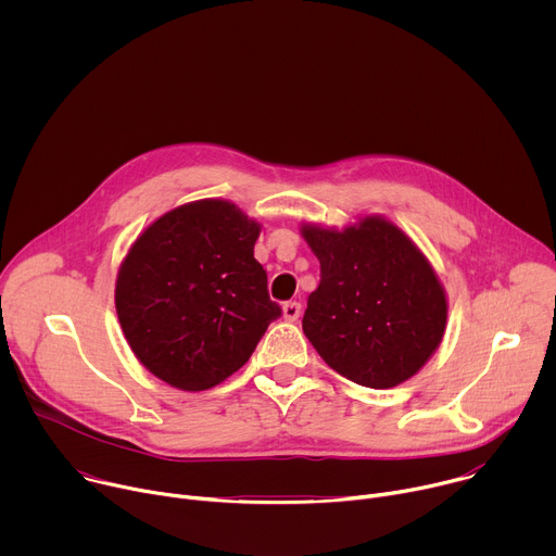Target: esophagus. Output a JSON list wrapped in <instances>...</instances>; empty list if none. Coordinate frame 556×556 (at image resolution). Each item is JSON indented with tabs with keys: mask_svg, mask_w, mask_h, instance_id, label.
<instances>
[{
	"mask_svg": "<svg viewBox=\"0 0 556 556\" xmlns=\"http://www.w3.org/2000/svg\"><path fill=\"white\" fill-rule=\"evenodd\" d=\"M281 312H283V319H286V321H296L299 314H301V303L288 301V303L281 305Z\"/></svg>",
	"mask_w": 556,
	"mask_h": 556,
	"instance_id": "34e87169",
	"label": "esophagus"
}]
</instances>
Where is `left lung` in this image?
<instances>
[{
  "instance_id": "1",
  "label": "left lung",
  "mask_w": 556,
  "mask_h": 556,
  "mask_svg": "<svg viewBox=\"0 0 556 556\" xmlns=\"http://www.w3.org/2000/svg\"><path fill=\"white\" fill-rule=\"evenodd\" d=\"M321 264L307 296L303 334L343 378L389 389L416 376L446 330L448 301L412 237L384 215L345 228L301 224Z\"/></svg>"
}]
</instances>
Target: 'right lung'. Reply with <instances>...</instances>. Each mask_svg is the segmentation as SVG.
Returning <instances> with one entry per match:
<instances>
[{"instance_id": "obj_1", "label": "right lung", "mask_w": 556, "mask_h": 556, "mask_svg": "<svg viewBox=\"0 0 556 556\" xmlns=\"http://www.w3.org/2000/svg\"><path fill=\"white\" fill-rule=\"evenodd\" d=\"M262 224L206 198L153 219L116 275V314L134 356L182 391L219 384L255 352L281 307L255 260Z\"/></svg>"}]
</instances>
